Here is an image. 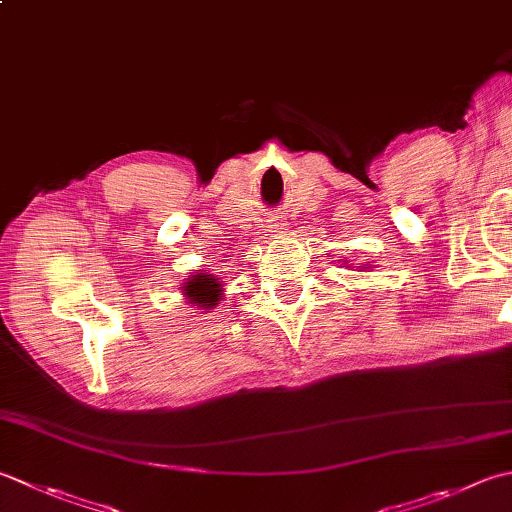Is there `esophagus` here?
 <instances>
[{"label": "esophagus", "instance_id": "34e87169", "mask_svg": "<svg viewBox=\"0 0 512 512\" xmlns=\"http://www.w3.org/2000/svg\"><path fill=\"white\" fill-rule=\"evenodd\" d=\"M266 230H268L270 235H282V233H284V224L277 222V219H268Z\"/></svg>", "mask_w": 512, "mask_h": 512}]
</instances>
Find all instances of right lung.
Segmentation results:
<instances>
[{"instance_id": "add662e5", "label": "right lung", "mask_w": 512, "mask_h": 512, "mask_svg": "<svg viewBox=\"0 0 512 512\" xmlns=\"http://www.w3.org/2000/svg\"><path fill=\"white\" fill-rule=\"evenodd\" d=\"M219 286L222 284H219L215 277L199 273L193 279H188L184 288H186V295L190 297V302L210 308L219 302Z\"/></svg>"}]
</instances>
